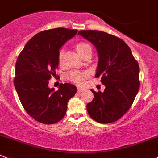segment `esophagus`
Instances as JSON below:
<instances>
[{"label": "esophagus", "mask_w": 158, "mask_h": 158, "mask_svg": "<svg viewBox=\"0 0 158 158\" xmlns=\"http://www.w3.org/2000/svg\"><path fill=\"white\" fill-rule=\"evenodd\" d=\"M84 90H85V89H83V88H81V87H79V88L77 89V91H78V93H82V92H83Z\"/></svg>", "instance_id": "obj_1"}]
</instances>
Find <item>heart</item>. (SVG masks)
Listing matches in <instances>:
<instances>
[{"mask_svg": "<svg viewBox=\"0 0 158 158\" xmlns=\"http://www.w3.org/2000/svg\"><path fill=\"white\" fill-rule=\"evenodd\" d=\"M89 45L85 42H79L76 45V51L78 52L79 55H82L85 50L88 48H89ZM62 56H63V52L61 50L59 52V62H61L62 59ZM87 78V73L85 72L81 71H72L67 75V79L69 80L70 82H73V83L76 84V85H82L85 82V79Z\"/></svg>", "mask_w": 158, "mask_h": 158, "instance_id": "obj_1", "label": "heart"}]
</instances>
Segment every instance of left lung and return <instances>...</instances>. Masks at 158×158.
<instances>
[{
  "mask_svg": "<svg viewBox=\"0 0 158 158\" xmlns=\"http://www.w3.org/2000/svg\"><path fill=\"white\" fill-rule=\"evenodd\" d=\"M97 50L99 62L95 77H101L104 92H93L86 106L92 119L109 123L121 118L131 108L140 87L138 62L127 45L118 37L100 31H79Z\"/></svg>",
  "mask_w": 158,
  "mask_h": 158,
  "instance_id": "left-lung-1",
  "label": "left lung"
}]
</instances>
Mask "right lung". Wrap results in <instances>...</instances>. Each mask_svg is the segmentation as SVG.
Here are the masks:
<instances>
[{
  "mask_svg": "<svg viewBox=\"0 0 158 158\" xmlns=\"http://www.w3.org/2000/svg\"><path fill=\"white\" fill-rule=\"evenodd\" d=\"M77 31L65 27L42 31L27 42L17 59L15 89L27 114L42 123L60 121L67 102L76 93V86L69 83H61L55 91L48 80L56 76L59 49Z\"/></svg>",
  "mask_w": 158,
  "mask_h": 158,
  "instance_id": "obj_1",
  "label": "right lung"
}]
</instances>
